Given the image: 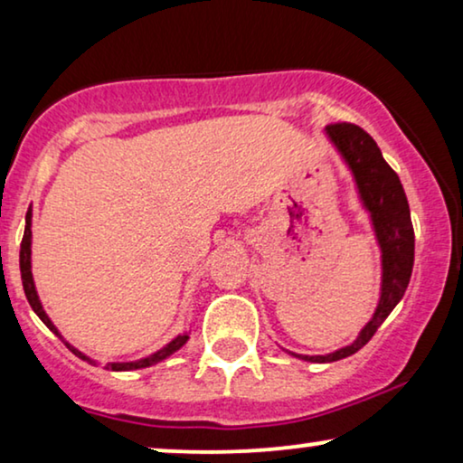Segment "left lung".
Segmentation results:
<instances>
[{
    "label": "left lung",
    "instance_id": "obj_1",
    "mask_svg": "<svg viewBox=\"0 0 463 463\" xmlns=\"http://www.w3.org/2000/svg\"><path fill=\"white\" fill-rule=\"evenodd\" d=\"M326 137L331 138L347 168L352 170L360 202L371 217L373 232L382 249V293H379L373 318L366 322L350 345L339 347L325 356H303V354L288 352L290 356L307 360V363H335L363 350L402 299L415 259V233L407 195H404L401 179L383 160L373 137L354 124L326 126Z\"/></svg>",
    "mask_w": 463,
    "mask_h": 463
}]
</instances>
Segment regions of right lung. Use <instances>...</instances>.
<instances>
[{"label": "right lung", "mask_w": 463, "mask_h": 463, "mask_svg": "<svg viewBox=\"0 0 463 463\" xmlns=\"http://www.w3.org/2000/svg\"><path fill=\"white\" fill-rule=\"evenodd\" d=\"M21 280H23V288H24V295H27L29 306L33 307V312L37 316H40V320L43 322V325H46L50 331H52L54 335H59V337L62 339V335L59 333V328L52 325V320H50L48 314L43 312V307H42V303H40V297H37V290H35L33 274H31V208L27 211V219H24V236H23V242H21ZM187 339H189V335H176V337L170 341V344L164 345L162 350L149 354L147 358L135 360V363H109V364H107V369H111V371H135V369H145V366L157 364V363H162V360H166L168 356H173L176 350H181V347L187 344ZM62 341H65V339H62ZM65 345L78 358L86 360V363H90V364H97V363H94V360L88 358L86 354H81L78 347H73L71 344H67V341H65Z\"/></svg>", "instance_id": "1"}]
</instances>
